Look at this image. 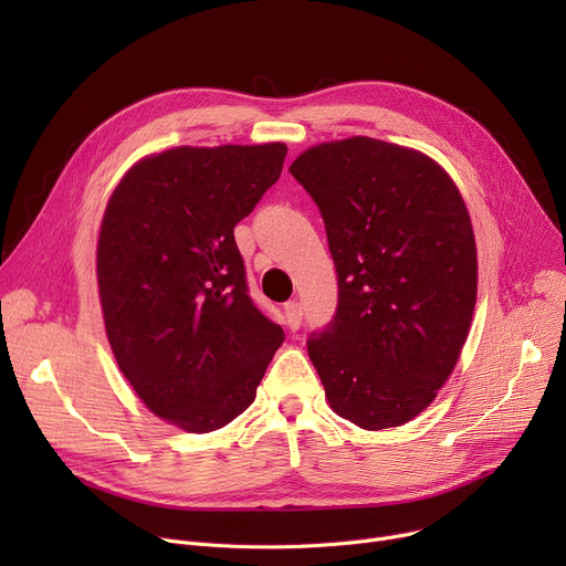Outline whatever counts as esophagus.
Segmentation results:
<instances>
[{
    "label": "esophagus",
    "instance_id": "esophagus-1",
    "mask_svg": "<svg viewBox=\"0 0 566 566\" xmlns=\"http://www.w3.org/2000/svg\"><path fill=\"white\" fill-rule=\"evenodd\" d=\"M284 316H286V323L291 331H298L301 323H303V305L298 301H289L284 305Z\"/></svg>",
    "mask_w": 566,
    "mask_h": 566
}]
</instances>
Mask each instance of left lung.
Returning a JSON list of instances; mask_svg holds the SVG:
<instances>
[{"label": "left lung", "mask_w": 566, "mask_h": 566, "mask_svg": "<svg viewBox=\"0 0 566 566\" xmlns=\"http://www.w3.org/2000/svg\"><path fill=\"white\" fill-rule=\"evenodd\" d=\"M316 201L335 261V318L307 339L333 410L367 431L436 399L478 301V248L450 174L371 137L323 142L289 167Z\"/></svg>", "instance_id": "obj_1"}]
</instances>
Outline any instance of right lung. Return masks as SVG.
Listing matches in <instances>:
<instances>
[{
  "label": "right lung",
  "instance_id": "obj_1",
  "mask_svg": "<svg viewBox=\"0 0 566 566\" xmlns=\"http://www.w3.org/2000/svg\"><path fill=\"white\" fill-rule=\"evenodd\" d=\"M286 144L176 146L112 192L96 273L105 331L137 397L190 433L256 397L284 331L250 298L233 227L271 188Z\"/></svg>",
  "mask_w": 566,
  "mask_h": 566
}]
</instances>
